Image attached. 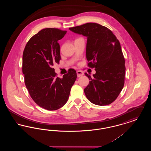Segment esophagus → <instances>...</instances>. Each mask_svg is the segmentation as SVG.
Segmentation results:
<instances>
[{"mask_svg":"<svg viewBox=\"0 0 151 151\" xmlns=\"http://www.w3.org/2000/svg\"><path fill=\"white\" fill-rule=\"evenodd\" d=\"M76 73H77L78 77H80V76H83L84 75V73L81 72V71H76Z\"/></svg>","mask_w":151,"mask_h":151,"instance_id":"34e87169","label":"esophagus"}]
</instances>
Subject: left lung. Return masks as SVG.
I'll use <instances>...</instances> for the list:
<instances>
[{"instance_id": "obj_1", "label": "left lung", "mask_w": 151, "mask_h": 151, "mask_svg": "<svg viewBox=\"0 0 151 151\" xmlns=\"http://www.w3.org/2000/svg\"><path fill=\"white\" fill-rule=\"evenodd\" d=\"M69 29L87 38L88 65L95 68L93 77L85 73L90 80L84 89L86 98L95 105L110 104L124 84L125 60L119 41L110 30L97 23L89 22Z\"/></svg>"}]
</instances>
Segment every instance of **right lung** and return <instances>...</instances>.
Here are the masks:
<instances>
[{"label":"right lung","instance_id":"1","mask_svg":"<svg viewBox=\"0 0 151 151\" xmlns=\"http://www.w3.org/2000/svg\"><path fill=\"white\" fill-rule=\"evenodd\" d=\"M66 33L55 28L42 29L29 40L23 52L22 73L26 87L36 104L47 110L65 105L77 78L76 71L72 69L59 78L52 68L60 60L58 41Z\"/></svg>","mask_w":151,"mask_h":151}]
</instances>
